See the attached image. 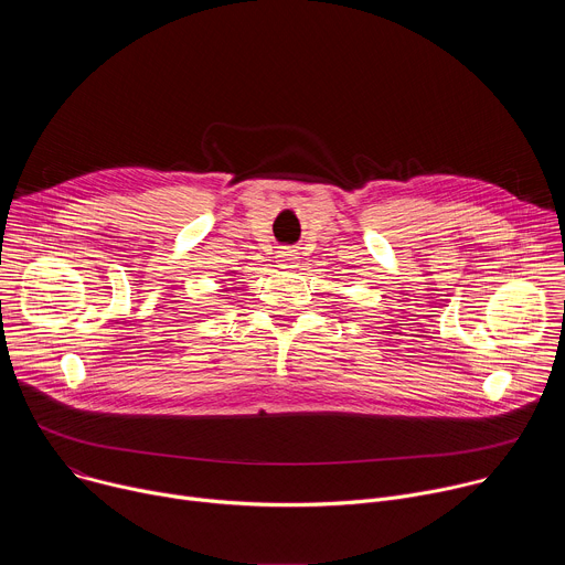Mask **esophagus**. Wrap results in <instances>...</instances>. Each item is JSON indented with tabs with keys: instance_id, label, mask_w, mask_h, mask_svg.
<instances>
[{
	"instance_id": "1",
	"label": "esophagus",
	"mask_w": 565,
	"mask_h": 565,
	"mask_svg": "<svg viewBox=\"0 0 565 565\" xmlns=\"http://www.w3.org/2000/svg\"><path fill=\"white\" fill-rule=\"evenodd\" d=\"M297 255H299V253L292 250V248H281V250L277 253V259H279V264H281L284 268H292V264L299 259Z\"/></svg>"
}]
</instances>
